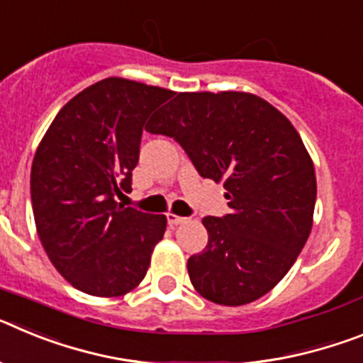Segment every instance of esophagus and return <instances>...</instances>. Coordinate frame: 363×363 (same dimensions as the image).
I'll return each instance as SVG.
<instances>
[{"instance_id": "obj_1", "label": "esophagus", "mask_w": 363, "mask_h": 363, "mask_svg": "<svg viewBox=\"0 0 363 363\" xmlns=\"http://www.w3.org/2000/svg\"><path fill=\"white\" fill-rule=\"evenodd\" d=\"M167 220H169V223H171V225H179V223H185V221H187V218L178 216V214H174V213H169L167 214Z\"/></svg>"}]
</instances>
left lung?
Returning a JSON list of instances; mask_svg holds the SVG:
<instances>
[{"label":"left lung","instance_id":"8db88e82","mask_svg":"<svg viewBox=\"0 0 363 363\" xmlns=\"http://www.w3.org/2000/svg\"><path fill=\"white\" fill-rule=\"evenodd\" d=\"M145 129L174 138L227 189L230 214L201 220L209 242L187 262L194 289L220 306L274 289L309 238L316 201L314 163L293 123L251 92H178Z\"/></svg>","mask_w":363,"mask_h":363}]
</instances>
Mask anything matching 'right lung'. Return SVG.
<instances>
[{
  "mask_svg": "<svg viewBox=\"0 0 363 363\" xmlns=\"http://www.w3.org/2000/svg\"><path fill=\"white\" fill-rule=\"evenodd\" d=\"M174 92L105 78L62 107L30 169L38 236L56 271L82 293L116 298L142 284L165 214L118 203L130 191L143 125Z\"/></svg>",
  "mask_w": 363,
  "mask_h": 363,
  "instance_id": "right-lung-1",
  "label": "right lung"
}]
</instances>
